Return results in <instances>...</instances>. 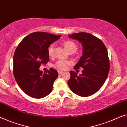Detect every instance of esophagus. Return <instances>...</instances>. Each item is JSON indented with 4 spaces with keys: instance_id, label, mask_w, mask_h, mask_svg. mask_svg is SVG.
Instances as JSON below:
<instances>
[{
    "instance_id": "esophagus-1",
    "label": "esophagus",
    "mask_w": 127,
    "mask_h": 127,
    "mask_svg": "<svg viewBox=\"0 0 127 127\" xmlns=\"http://www.w3.org/2000/svg\"><path fill=\"white\" fill-rule=\"evenodd\" d=\"M58 74H62V73H64V71H61V70H58Z\"/></svg>"
}]
</instances>
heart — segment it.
I'll use <instances>...</instances> for the list:
<instances>
[{
    "instance_id": "obj_1",
    "label": "heart",
    "mask_w": 127,
    "mask_h": 127,
    "mask_svg": "<svg viewBox=\"0 0 127 127\" xmlns=\"http://www.w3.org/2000/svg\"><path fill=\"white\" fill-rule=\"evenodd\" d=\"M64 46L66 49V50L70 52V51H76L77 49V46L76 44L71 41H67L64 42ZM54 51H55V45L54 44H51L47 49V52L48 54L50 57H53L54 55ZM71 64L70 61H64L62 60H58L56 64L54 65V66L58 68L59 69L61 70H65L67 68L68 65Z\"/></svg>"
}]
</instances>
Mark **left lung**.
<instances>
[{"label":"left lung","mask_w":127,"mask_h":127,"mask_svg":"<svg viewBox=\"0 0 127 127\" xmlns=\"http://www.w3.org/2000/svg\"><path fill=\"white\" fill-rule=\"evenodd\" d=\"M69 37L80 42L83 47L82 56L74 69L83 68L82 74L70 71L67 84L71 91L81 97L95 94L103 85L109 71L108 51L101 40L87 32L69 35Z\"/></svg>","instance_id":"8db88e82"}]
</instances>
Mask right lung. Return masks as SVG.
<instances>
[{
    "label": "right lung",
    "mask_w": 127,
    "mask_h": 127,
    "mask_svg": "<svg viewBox=\"0 0 127 127\" xmlns=\"http://www.w3.org/2000/svg\"><path fill=\"white\" fill-rule=\"evenodd\" d=\"M61 36L45 32H32L16 47L14 55L15 79L24 92L32 98H43L52 92L58 71L50 68L43 73L39 67L48 62V47Z\"/></svg>",
    "instance_id": "add662e5"
}]
</instances>
